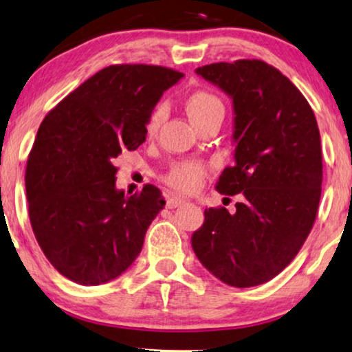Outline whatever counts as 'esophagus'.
<instances>
[{
    "label": "esophagus",
    "mask_w": 352,
    "mask_h": 352,
    "mask_svg": "<svg viewBox=\"0 0 352 352\" xmlns=\"http://www.w3.org/2000/svg\"><path fill=\"white\" fill-rule=\"evenodd\" d=\"M184 204H186V200L179 199V197H171V199H168L166 206H168V208H177V206H181Z\"/></svg>",
    "instance_id": "esophagus-1"
}]
</instances>
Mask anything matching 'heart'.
<instances>
[{
  "label": "heart",
  "mask_w": 352,
  "mask_h": 352,
  "mask_svg": "<svg viewBox=\"0 0 352 352\" xmlns=\"http://www.w3.org/2000/svg\"><path fill=\"white\" fill-rule=\"evenodd\" d=\"M186 109L190 120L195 123V126L205 123L210 118L224 117V104L221 102L218 96L208 93V91H197V93L189 96V99L186 102ZM163 118H165V107L158 105L152 112L151 118H148L147 133H157ZM205 176L206 165L204 162L182 160L175 163L170 168V171L165 175V182L168 186H171L173 189L179 192H194L195 189H199V186L205 179Z\"/></svg>",
  "instance_id": "heart-1"
}]
</instances>
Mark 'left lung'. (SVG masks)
<instances>
[{
    "instance_id": "1",
    "label": "left lung",
    "mask_w": 352,
    "mask_h": 352,
    "mask_svg": "<svg viewBox=\"0 0 352 352\" xmlns=\"http://www.w3.org/2000/svg\"><path fill=\"white\" fill-rule=\"evenodd\" d=\"M195 74L232 99L234 166L223 171L216 190L243 199L232 214L205 210L192 248L221 282L261 285L293 261L316 221L322 148L314 112L300 89L263 60L218 62Z\"/></svg>"
}]
</instances>
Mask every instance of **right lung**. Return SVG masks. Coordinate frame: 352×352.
I'll return each mask as SVG.
<instances>
[{"label": "right lung", "instance_id": "add662e5", "mask_svg": "<svg viewBox=\"0 0 352 352\" xmlns=\"http://www.w3.org/2000/svg\"><path fill=\"white\" fill-rule=\"evenodd\" d=\"M182 76L158 65L105 67L40 124L25 170L28 216L47 261L72 282L113 280L141 253L165 200L152 184L124 195L115 160L146 141L157 102Z\"/></svg>", "mask_w": 352, "mask_h": 352}]
</instances>
